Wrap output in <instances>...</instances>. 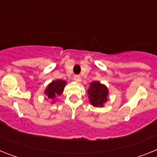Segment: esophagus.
Wrapping results in <instances>:
<instances>
[{
    "label": "esophagus",
    "mask_w": 157,
    "mask_h": 157,
    "mask_svg": "<svg viewBox=\"0 0 157 157\" xmlns=\"http://www.w3.org/2000/svg\"><path fill=\"white\" fill-rule=\"evenodd\" d=\"M74 80L76 82H80L82 81L81 77L79 75H75L74 76Z\"/></svg>",
    "instance_id": "34e87169"
}]
</instances>
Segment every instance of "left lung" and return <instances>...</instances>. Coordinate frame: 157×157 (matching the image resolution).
I'll return each mask as SVG.
<instances>
[{
    "label": "left lung",
    "mask_w": 157,
    "mask_h": 157,
    "mask_svg": "<svg viewBox=\"0 0 157 157\" xmlns=\"http://www.w3.org/2000/svg\"><path fill=\"white\" fill-rule=\"evenodd\" d=\"M109 89L105 84L99 81H94L90 83L87 90L90 103L94 107L102 108L109 100Z\"/></svg>",
    "instance_id": "1"
}]
</instances>
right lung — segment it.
<instances>
[{"label": "right lung", "instance_id": "obj_1", "mask_svg": "<svg viewBox=\"0 0 157 157\" xmlns=\"http://www.w3.org/2000/svg\"><path fill=\"white\" fill-rule=\"evenodd\" d=\"M67 82L62 79H56L51 82L46 86L44 94L50 100H52L51 104L55 103L57 100V97L61 95L63 92Z\"/></svg>", "mask_w": 157, "mask_h": 157}]
</instances>
